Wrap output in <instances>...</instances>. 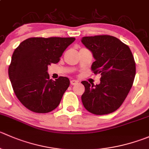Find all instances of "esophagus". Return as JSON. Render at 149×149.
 Wrapping results in <instances>:
<instances>
[{"mask_svg":"<svg viewBox=\"0 0 149 149\" xmlns=\"http://www.w3.org/2000/svg\"><path fill=\"white\" fill-rule=\"evenodd\" d=\"M78 84V81L76 80H71L70 81V84L71 85H76Z\"/></svg>","mask_w":149,"mask_h":149,"instance_id":"34e87169","label":"esophagus"}]
</instances>
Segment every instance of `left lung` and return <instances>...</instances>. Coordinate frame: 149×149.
<instances>
[{
  "instance_id": "1",
  "label": "left lung",
  "mask_w": 149,
  "mask_h": 149,
  "mask_svg": "<svg viewBox=\"0 0 149 149\" xmlns=\"http://www.w3.org/2000/svg\"><path fill=\"white\" fill-rule=\"evenodd\" d=\"M81 42L95 60L92 70L101 76L99 84L81 81L85 87L82 103L93 114L114 112L125 101L135 79L136 68L132 52L120 40L108 35L86 36Z\"/></svg>"
}]
</instances>
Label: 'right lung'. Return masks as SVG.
<instances>
[{"label": "right lung", "mask_w": 149, "mask_h": 149, "mask_svg": "<svg viewBox=\"0 0 149 149\" xmlns=\"http://www.w3.org/2000/svg\"><path fill=\"white\" fill-rule=\"evenodd\" d=\"M75 38H30L14 50L8 76L16 96L25 108L45 113L55 109L70 85L68 78L49 79L48 66L58 63Z\"/></svg>", "instance_id": "obj_1"}]
</instances>
